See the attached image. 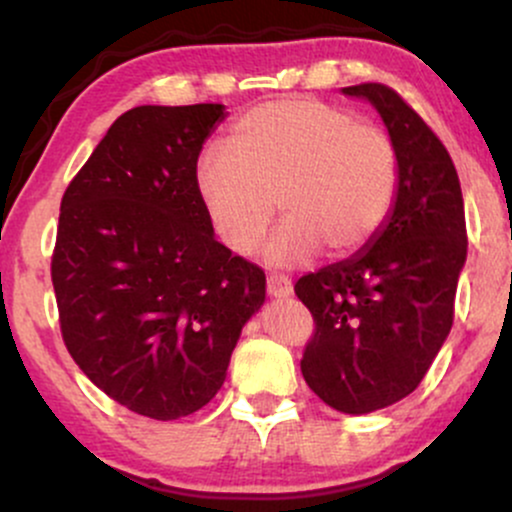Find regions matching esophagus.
Masks as SVG:
<instances>
[{
    "label": "esophagus",
    "mask_w": 512,
    "mask_h": 512,
    "mask_svg": "<svg viewBox=\"0 0 512 512\" xmlns=\"http://www.w3.org/2000/svg\"><path fill=\"white\" fill-rule=\"evenodd\" d=\"M267 293L274 298H286L293 293V284L286 274H269L267 276Z\"/></svg>",
    "instance_id": "obj_1"
}]
</instances>
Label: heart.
<instances>
[{
	"mask_svg": "<svg viewBox=\"0 0 512 512\" xmlns=\"http://www.w3.org/2000/svg\"><path fill=\"white\" fill-rule=\"evenodd\" d=\"M195 185L216 236L250 252L276 216L267 243L276 264L310 260L320 245L332 257L368 248L399 195V151L385 129L317 98L255 105L233 122L228 149L199 156Z\"/></svg>",
	"mask_w": 512,
	"mask_h": 512,
	"instance_id": "b5f03b06",
	"label": "heart"
}]
</instances>
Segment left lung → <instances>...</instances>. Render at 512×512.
Wrapping results in <instances>:
<instances>
[{
	"label": "left lung",
	"mask_w": 512,
	"mask_h": 512,
	"mask_svg": "<svg viewBox=\"0 0 512 512\" xmlns=\"http://www.w3.org/2000/svg\"><path fill=\"white\" fill-rule=\"evenodd\" d=\"M383 115L399 151V195L366 252L293 286L315 322L301 358L310 390L344 414H368L414 392L455 317L467 223L455 163L395 88L346 86Z\"/></svg>",
	"instance_id": "obj_1"
}]
</instances>
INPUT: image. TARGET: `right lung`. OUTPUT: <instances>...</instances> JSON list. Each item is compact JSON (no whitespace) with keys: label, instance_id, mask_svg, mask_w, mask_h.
<instances>
[{"label":"right lung","instance_id":"add662e5","mask_svg":"<svg viewBox=\"0 0 512 512\" xmlns=\"http://www.w3.org/2000/svg\"><path fill=\"white\" fill-rule=\"evenodd\" d=\"M221 103L139 105L64 190L52 250L60 330L93 385L149 419L219 392L262 267L214 238L195 168Z\"/></svg>","mask_w":512,"mask_h":512}]
</instances>
